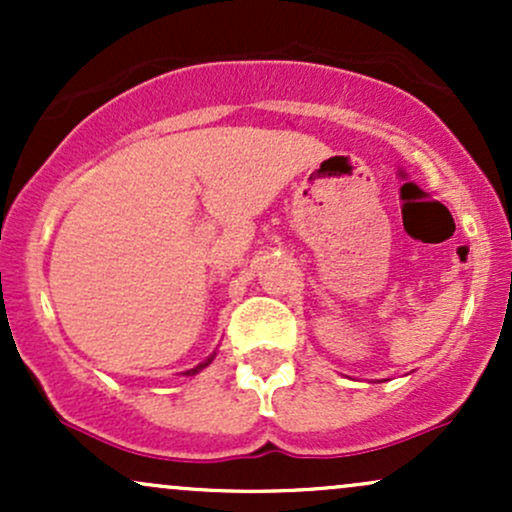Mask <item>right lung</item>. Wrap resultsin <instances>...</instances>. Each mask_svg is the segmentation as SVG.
I'll list each match as a JSON object with an SVG mask.
<instances>
[{
  "label": "right lung",
  "mask_w": 512,
  "mask_h": 512,
  "mask_svg": "<svg viewBox=\"0 0 512 512\" xmlns=\"http://www.w3.org/2000/svg\"><path fill=\"white\" fill-rule=\"evenodd\" d=\"M209 363H211V358H209V361H204V363H199V366H197V368H192V370H187V373H185V375H195V373H199V370H202V368H207V366H209Z\"/></svg>",
  "instance_id": "add662e5"
}]
</instances>
